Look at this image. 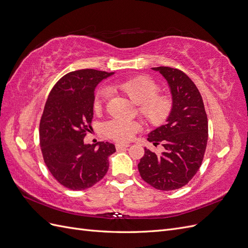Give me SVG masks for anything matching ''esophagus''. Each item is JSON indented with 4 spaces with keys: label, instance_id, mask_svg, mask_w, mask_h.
<instances>
[{
    "label": "esophagus",
    "instance_id": "obj_1",
    "mask_svg": "<svg viewBox=\"0 0 248 248\" xmlns=\"http://www.w3.org/2000/svg\"><path fill=\"white\" fill-rule=\"evenodd\" d=\"M130 147L129 144H121V142H118V144H116V148L117 150H121V149H126Z\"/></svg>",
    "mask_w": 248,
    "mask_h": 248
}]
</instances>
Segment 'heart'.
Listing matches in <instances>:
<instances>
[{"label": "heart", "instance_id": "heart-1", "mask_svg": "<svg viewBox=\"0 0 248 248\" xmlns=\"http://www.w3.org/2000/svg\"><path fill=\"white\" fill-rule=\"evenodd\" d=\"M111 89L119 91L140 106V110L147 120L154 124H159L167 119L171 108V99L167 95L158 96L159 87L154 80L147 77H136L111 84ZM109 95V90L102 87L95 93L93 108L99 111ZM140 126L138 122L123 118H115L104 127L107 136L117 141H129Z\"/></svg>", "mask_w": 248, "mask_h": 248}]
</instances>
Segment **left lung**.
I'll return each instance as SVG.
<instances>
[{
    "label": "left lung",
    "instance_id": "obj_1",
    "mask_svg": "<svg viewBox=\"0 0 248 248\" xmlns=\"http://www.w3.org/2000/svg\"><path fill=\"white\" fill-rule=\"evenodd\" d=\"M167 80L171 108L166 123L148 134L154 146L164 151L156 154L145 149L138 164L144 181L159 190H174L188 183L199 170L208 140V120L202 96L193 81L181 70L154 67Z\"/></svg>",
    "mask_w": 248,
    "mask_h": 248
}]
</instances>
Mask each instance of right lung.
<instances>
[{
    "instance_id": "obj_1",
    "label": "right lung",
    "mask_w": 248,
    "mask_h": 248,
    "mask_svg": "<svg viewBox=\"0 0 248 248\" xmlns=\"http://www.w3.org/2000/svg\"><path fill=\"white\" fill-rule=\"evenodd\" d=\"M115 72L81 69L66 74L50 91L40 121L44 162L57 181L71 190L87 189L106 176L114 144H86L91 129L94 91Z\"/></svg>"
}]
</instances>
